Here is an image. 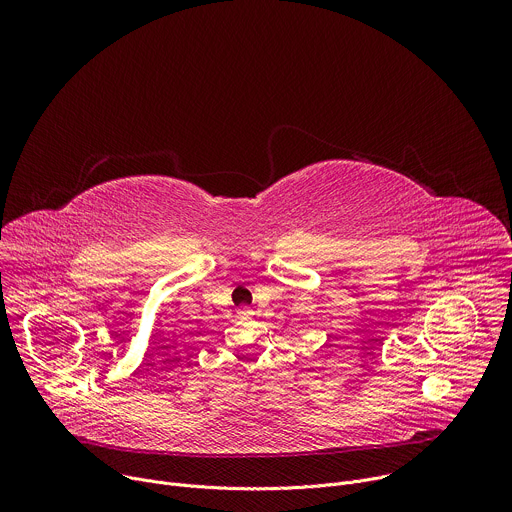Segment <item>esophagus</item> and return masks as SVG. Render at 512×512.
Returning a JSON list of instances; mask_svg holds the SVG:
<instances>
[{
  "mask_svg": "<svg viewBox=\"0 0 512 512\" xmlns=\"http://www.w3.org/2000/svg\"><path fill=\"white\" fill-rule=\"evenodd\" d=\"M237 316H239V318H251V316H253V310L247 308V306H241V308L237 310Z\"/></svg>",
  "mask_w": 512,
  "mask_h": 512,
  "instance_id": "34e87169",
  "label": "esophagus"
}]
</instances>
